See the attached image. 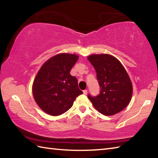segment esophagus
I'll return each instance as SVG.
<instances>
[{
    "mask_svg": "<svg viewBox=\"0 0 158 158\" xmlns=\"http://www.w3.org/2000/svg\"><path fill=\"white\" fill-rule=\"evenodd\" d=\"M83 94H85V95H86L87 94H88V90L87 89H85V90H83Z\"/></svg>",
    "mask_w": 158,
    "mask_h": 158,
    "instance_id": "esophagus-1",
    "label": "esophagus"
}]
</instances>
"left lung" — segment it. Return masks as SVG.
Returning a JSON list of instances; mask_svg holds the SVG:
<instances>
[{
	"instance_id": "1",
	"label": "left lung",
	"mask_w": 158,
	"mask_h": 158,
	"mask_svg": "<svg viewBox=\"0 0 158 158\" xmlns=\"http://www.w3.org/2000/svg\"><path fill=\"white\" fill-rule=\"evenodd\" d=\"M94 67L100 88L96 96L88 94L96 110L105 115H113L128 105L132 85L126 70L118 60L109 54L92 55L88 58Z\"/></svg>"
}]
</instances>
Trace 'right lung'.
<instances>
[{"mask_svg":"<svg viewBox=\"0 0 158 158\" xmlns=\"http://www.w3.org/2000/svg\"><path fill=\"white\" fill-rule=\"evenodd\" d=\"M79 57L60 53L48 60L36 75L32 86L36 102L50 115H62L71 108L76 98L83 94L70 70Z\"/></svg>","mask_w":158,"mask_h":158,"instance_id":"right-lung-1","label":"right lung"}]
</instances>
